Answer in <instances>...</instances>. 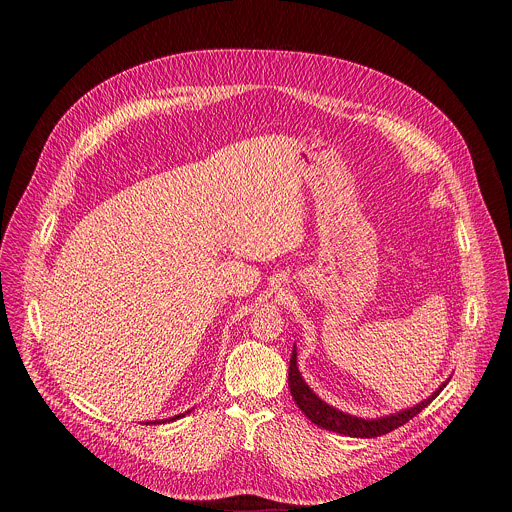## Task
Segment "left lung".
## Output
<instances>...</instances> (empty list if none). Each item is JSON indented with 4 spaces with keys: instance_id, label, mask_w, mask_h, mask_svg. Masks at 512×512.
<instances>
[{
    "instance_id": "1",
    "label": "left lung",
    "mask_w": 512,
    "mask_h": 512,
    "mask_svg": "<svg viewBox=\"0 0 512 512\" xmlns=\"http://www.w3.org/2000/svg\"><path fill=\"white\" fill-rule=\"evenodd\" d=\"M289 391L291 397H294L296 405L302 409V413L316 423L318 427H324L328 431H336L342 435H350V437H379L385 435L397 427H401L403 423H407L409 419H413L421 409H425L437 395L442 393V389L446 387V383L440 385L435 393H431L427 399H423L421 403L403 409L399 413H391L385 417H377V419H362L356 415H348L332 405H328L326 401H322L302 379V373L298 371V352H296V344L294 350H291V358H289Z\"/></svg>"
}]
</instances>
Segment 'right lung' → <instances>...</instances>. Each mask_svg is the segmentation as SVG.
<instances>
[{
    "mask_svg": "<svg viewBox=\"0 0 512 512\" xmlns=\"http://www.w3.org/2000/svg\"><path fill=\"white\" fill-rule=\"evenodd\" d=\"M186 413H188V411H186ZM180 417H184V413H182V415H176V417H170V419H162V421H152V423H154V425H156V423H166V421H174V419H180ZM148 423H150V421H148ZM148 423H145V425H148Z\"/></svg>",
    "mask_w": 512,
    "mask_h": 512,
    "instance_id": "1",
    "label": "right lung"
}]
</instances>
